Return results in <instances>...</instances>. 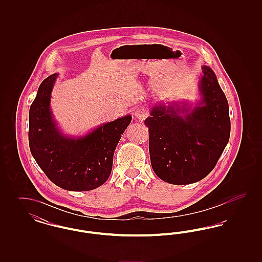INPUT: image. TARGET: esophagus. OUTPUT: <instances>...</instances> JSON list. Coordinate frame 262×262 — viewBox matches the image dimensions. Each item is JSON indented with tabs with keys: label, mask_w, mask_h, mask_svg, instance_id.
Listing matches in <instances>:
<instances>
[{
	"label": "esophagus",
	"mask_w": 262,
	"mask_h": 262,
	"mask_svg": "<svg viewBox=\"0 0 262 262\" xmlns=\"http://www.w3.org/2000/svg\"><path fill=\"white\" fill-rule=\"evenodd\" d=\"M135 116H136V118L138 119V120L143 121L148 116V110L145 107H139V108H137V110H136Z\"/></svg>",
	"instance_id": "esophagus-1"
}]
</instances>
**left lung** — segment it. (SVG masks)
Masks as SVG:
<instances>
[{"label":"left lung","instance_id":"obj_1","mask_svg":"<svg viewBox=\"0 0 262 262\" xmlns=\"http://www.w3.org/2000/svg\"><path fill=\"white\" fill-rule=\"evenodd\" d=\"M202 101L192 111L184 107H153L145 120L149 127V154L155 174L173 185L199 182L211 172L229 141V105L216 75L202 67ZM186 106V105H185Z\"/></svg>","mask_w":262,"mask_h":262}]
</instances>
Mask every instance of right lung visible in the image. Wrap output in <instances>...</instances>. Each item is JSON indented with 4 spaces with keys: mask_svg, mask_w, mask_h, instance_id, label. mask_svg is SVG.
<instances>
[{
    "mask_svg": "<svg viewBox=\"0 0 262 262\" xmlns=\"http://www.w3.org/2000/svg\"><path fill=\"white\" fill-rule=\"evenodd\" d=\"M56 78L54 74L42 81L30 106L29 148L39 167L56 186L75 191L94 189L111 174L114 152L132 117L101 125L86 137H62L49 107Z\"/></svg>",
    "mask_w": 262,
    "mask_h": 262,
    "instance_id": "right-lung-1",
    "label": "right lung"
}]
</instances>
